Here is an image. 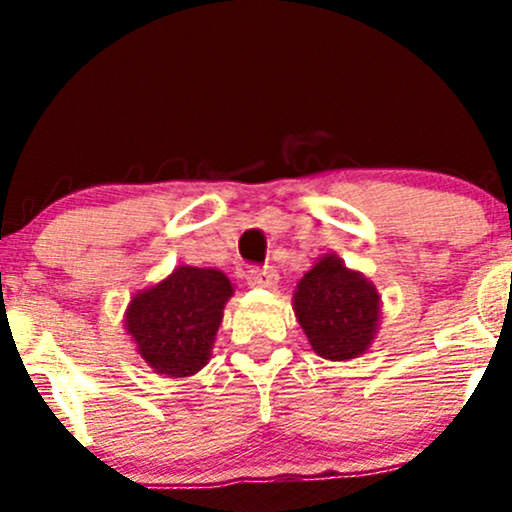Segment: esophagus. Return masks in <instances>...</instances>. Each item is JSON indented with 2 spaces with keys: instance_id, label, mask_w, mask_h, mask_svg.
<instances>
[{
  "instance_id": "1",
  "label": "esophagus",
  "mask_w": 512,
  "mask_h": 512,
  "mask_svg": "<svg viewBox=\"0 0 512 512\" xmlns=\"http://www.w3.org/2000/svg\"><path fill=\"white\" fill-rule=\"evenodd\" d=\"M245 277L252 287H275L277 285V272L272 270V267H250Z\"/></svg>"
}]
</instances>
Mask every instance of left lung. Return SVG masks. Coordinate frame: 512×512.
<instances>
[{"label": "left lung", "mask_w": 512, "mask_h": 512, "mask_svg": "<svg viewBox=\"0 0 512 512\" xmlns=\"http://www.w3.org/2000/svg\"><path fill=\"white\" fill-rule=\"evenodd\" d=\"M294 314L314 352L329 361H349L374 342L381 297L361 272L344 265L342 257L324 255L297 282Z\"/></svg>", "instance_id": "obj_1"}]
</instances>
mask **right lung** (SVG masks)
<instances>
[{
  "label": "right lung",
  "mask_w": 512,
  "mask_h": 512,
  "mask_svg": "<svg viewBox=\"0 0 512 512\" xmlns=\"http://www.w3.org/2000/svg\"><path fill=\"white\" fill-rule=\"evenodd\" d=\"M230 280L210 267L180 265L126 309V329L156 374L193 376L208 364L223 322Z\"/></svg>",
  "instance_id": "right-lung-1"
}]
</instances>
